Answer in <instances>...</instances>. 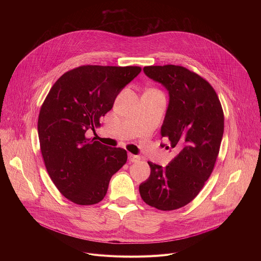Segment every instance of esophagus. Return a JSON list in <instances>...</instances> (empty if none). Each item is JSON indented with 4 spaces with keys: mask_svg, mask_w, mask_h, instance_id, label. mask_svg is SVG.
Here are the masks:
<instances>
[{
    "mask_svg": "<svg viewBox=\"0 0 261 261\" xmlns=\"http://www.w3.org/2000/svg\"><path fill=\"white\" fill-rule=\"evenodd\" d=\"M128 158H129V161L132 162V163H136L140 160V157L137 156V155H133V154H129L128 155Z\"/></svg>",
    "mask_w": 261,
    "mask_h": 261,
    "instance_id": "esophagus-1",
    "label": "esophagus"
}]
</instances>
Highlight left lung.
I'll return each instance as SVG.
<instances>
[{
  "label": "left lung",
  "mask_w": 261,
  "mask_h": 261,
  "mask_svg": "<svg viewBox=\"0 0 261 261\" xmlns=\"http://www.w3.org/2000/svg\"><path fill=\"white\" fill-rule=\"evenodd\" d=\"M143 72L168 91L160 133L168 140L167 150H174L176 156L166 167L147 162L151 174L139 185V193L146 204L172 211L192 201L213 172L224 132V115L213 87L187 68L146 66Z\"/></svg>",
  "instance_id": "1"
}]
</instances>
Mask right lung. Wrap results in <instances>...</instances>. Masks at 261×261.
Wrapping results in <instances>:
<instances>
[{
    "instance_id": "obj_1",
    "label": "right lung",
    "mask_w": 261,
    "mask_h": 261,
    "mask_svg": "<svg viewBox=\"0 0 261 261\" xmlns=\"http://www.w3.org/2000/svg\"><path fill=\"white\" fill-rule=\"evenodd\" d=\"M137 66L87 65L56 82L38 119V135L46 170L70 201L91 205L106 195L109 180L127 162V152L87 138L113 108L120 92L140 73Z\"/></svg>"
}]
</instances>
